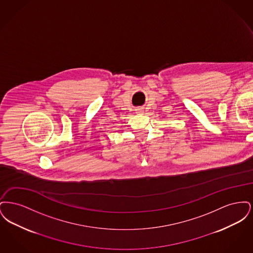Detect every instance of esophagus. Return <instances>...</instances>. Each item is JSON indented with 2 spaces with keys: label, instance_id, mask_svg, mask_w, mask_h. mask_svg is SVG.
Returning a JSON list of instances; mask_svg holds the SVG:
<instances>
[{
  "label": "esophagus",
  "instance_id": "esophagus-1",
  "mask_svg": "<svg viewBox=\"0 0 253 253\" xmlns=\"http://www.w3.org/2000/svg\"><path fill=\"white\" fill-rule=\"evenodd\" d=\"M143 111H142V109H136V113L137 114H141Z\"/></svg>",
  "mask_w": 253,
  "mask_h": 253
}]
</instances>
